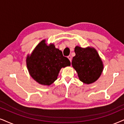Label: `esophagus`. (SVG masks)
<instances>
[{
  "instance_id": "34e87169",
  "label": "esophagus",
  "mask_w": 124,
  "mask_h": 124,
  "mask_svg": "<svg viewBox=\"0 0 124 124\" xmlns=\"http://www.w3.org/2000/svg\"><path fill=\"white\" fill-rule=\"evenodd\" d=\"M67 58H68L69 59L70 62H71V60H72V57L71 55H69L68 57H67Z\"/></svg>"
}]
</instances>
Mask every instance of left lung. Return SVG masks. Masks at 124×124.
<instances>
[{
    "mask_svg": "<svg viewBox=\"0 0 124 124\" xmlns=\"http://www.w3.org/2000/svg\"><path fill=\"white\" fill-rule=\"evenodd\" d=\"M76 55L71 65L77 72L79 80L86 84L94 82L99 78L104 69L102 61L96 50L87 47L77 46L74 48Z\"/></svg>",
    "mask_w": 124,
    "mask_h": 124,
    "instance_id": "obj_1",
    "label": "left lung"
}]
</instances>
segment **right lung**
Masks as SVG:
<instances>
[{"mask_svg": "<svg viewBox=\"0 0 124 124\" xmlns=\"http://www.w3.org/2000/svg\"><path fill=\"white\" fill-rule=\"evenodd\" d=\"M30 75L38 83L49 86L57 80L62 67L70 66V62L54 44L47 45L43 40L26 58Z\"/></svg>", "mask_w": 124, "mask_h": 124, "instance_id": "obj_1", "label": "right lung"}]
</instances>
